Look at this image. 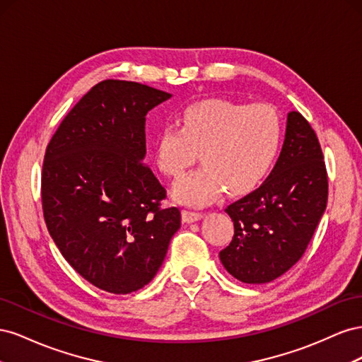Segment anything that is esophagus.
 I'll return each mask as SVG.
<instances>
[{
    "instance_id": "esophagus-1",
    "label": "esophagus",
    "mask_w": 362,
    "mask_h": 362,
    "mask_svg": "<svg viewBox=\"0 0 362 362\" xmlns=\"http://www.w3.org/2000/svg\"><path fill=\"white\" fill-rule=\"evenodd\" d=\"M182 218L184 222L187 223H193V222H198L202 218V213H198V211H190V210H184L182 211Z\"/></svg>"
}]
</instances>
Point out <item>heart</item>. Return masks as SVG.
<instances>
[{
	"instance_id": "b5f03b06",
	"label": "heart",
	"mask_w": 362,
	"mask_h": 362,
	"mask_svg": "<svg viewBox=\"0 0 362 362\" xmlns=\"http://www.w3.org/2000/svg\"><path fill=\"white\" fill-rule=\"evenodd\" d=\"M178 122L163 125L154 145L157 166L169 178H180L201 151L204 166L173 187L181 204L213 202L225 189L233 196L254 192L278 160L282 124L267 104L204 100L185 107Z\"/></svg>"
}]
</instances>
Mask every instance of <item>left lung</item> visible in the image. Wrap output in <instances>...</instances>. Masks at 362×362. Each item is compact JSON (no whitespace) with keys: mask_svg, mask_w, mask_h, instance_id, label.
<instances>
[{"mask_svg":"<svg viewBox=\"0 0 362 362\" xmlns=\"http://www.w3.org/2000/svg\"><path fill=\"white\" fill-rule=\"evenodd\" d=\"M326 202L327 173L319 139L308 120L290 112L281 156L269 178L226 206L234 235L218 254L223 267L245 284L279 278L303 255Z\"/></svg>","mask_w":362,"mask_h":362,"instance_id":"8db88e82","label":"left lung"}]
</instances>
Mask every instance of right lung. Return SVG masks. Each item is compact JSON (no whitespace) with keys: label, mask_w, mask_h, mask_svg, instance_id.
Masks as SVG:
<instances>
[{"label":"right lung","mask_w":362,"mask_h":362,"mask_svg":"<svg viewBox=\"0 0 362 362\" xmlns=\"http://www.w3.org/2000/svg\"><path fill=\"white\" fill-rule=\"evenodd\" d=\"M172 95L134 81L93 86L47 146L42 208L62 255L95 287L115 294L157 275L181 226L177 206L144 163L146 115Z\"/></svg>","instance_id":"obj_1"}]
</instances>
